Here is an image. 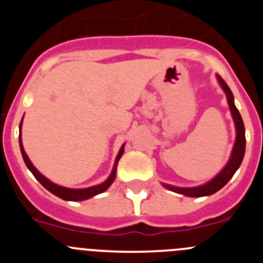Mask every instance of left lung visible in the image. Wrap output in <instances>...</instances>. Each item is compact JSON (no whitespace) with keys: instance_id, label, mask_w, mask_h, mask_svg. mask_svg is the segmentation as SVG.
<instances>
[{"instance_id":"obj_1","label":"left lung","mask_w":263,"mask_h":263,"mask_svg":"<svg viewBox=\"0 0 263 263\" xmlns=\"http://www.w3.org/2000/svg\"><path fill=\"white\" fill-rule=\"evenodd\" d=\"M217 78L218 84L222 88V90L227 95V101L229 109H231L232 117L234 121V126H236V141H234L233 148H232L231 157L228 163L225 164L224 168L217 174L213 179H211L210 182H206L205 184L197 185V187H175V185L166 184V183H162L164 188L170 190V191L176 192V194L184 195V196L190 197H201V196H210L213 195L215 192H217L218 190H221L225 184H227L229 180L232 179V176L234 175L238 167L241 166L243 159V155H245V147H246V139H245V126H243V121L241 118L240 111L234 105V97L232 90L229 89V87L227 85L224 80H222L220 76H216Z\"/></svg>"}]
</instances>
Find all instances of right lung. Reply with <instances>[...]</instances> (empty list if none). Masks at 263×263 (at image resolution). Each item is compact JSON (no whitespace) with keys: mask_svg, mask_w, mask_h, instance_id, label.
I'll return each instance as SVG.
<instances>
[{"mask_svg":"<svg viewBox=\"0 0 263 263\" xmlns=\"http://www.w3.org/2000/svg\"><path fill=\"white\" fill-rule=\"evenodd\" d=\"M21 129H22V121H21V124H20V132H21ZM20 147H21V153H22V158H23V160H25V163H26L27 168L31 171L32 175L35 176L36 180H38V182L41 183V184L43 185L46 190H48L51 194H53L55 196L60 197V199H63V200L81 201V200H87V199H90V197H93V196H96V195L101 194V192L106 191V190H108V188L111 185V183L115 182L116 173H117L118 160H120V158L122 157V154H124L125 143L121 146L120 152H118L117 157H116L115 164H113V170H111V173H110V175L108 176V179H106L105 182L100 183V184H96V185H92V187H88V188H67V187H63V185L57 184V183L51 182L50 179L46 178L45 175H42L38 170L35 168V166L31 163V160L29 159L26 152H25V148H23L22 137H21V134H20Z\"/></svg>","mask_w":263,"mask_h":263,"instance_id":"obj_1","label":"right lung"}]
</instances>
